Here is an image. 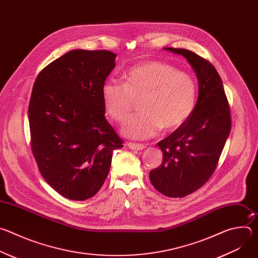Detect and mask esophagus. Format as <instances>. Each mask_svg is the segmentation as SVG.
Returning <instances> with one entry per match:
<instances>
[{
    "mask_svg": "<svg viewBox=\"0 0 258 258\" xmlns=\"http://www.w3.org/2000/svg\"><path fill=\"white\" fill-rule=\"evenodd\" d=\"M127 146L130 147L131 149H133V150H138V151L143 150V149L145 148V146H144L143 144H140V143H133V142H128V143H127Z\"/></svg>",
    "mask_w": 258,
    "mask_h": 258,
    "instance_id": "34e87169",
    "label": "esophagus"
}]
</instances>
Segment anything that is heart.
<instances>
[{
	"instance_id": "heart-1",
	"label": "heart",
	"mask_w": 258,
	"mask_h": 258,
	"mask_svg": "<svg viewBox=\"0 0 258 258\" xmlns=\"http://www.w3.org/2000/svg\"><path fill=\"white\" fill-rule=\"evenodd\" d=\"M123 85L107 81L102 87L103 105L108 115L123 122L140 101L142 113L131 117L123 134L132 139L146 140L161 128L173 132L193 114L197 101L194 79L169 63L150 60L131 67L122 76Z\"/></svg>"
}]
</instances>
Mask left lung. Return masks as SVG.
Wrapping results in <instances>:
<instances>
[{
	"label": "left lung",
	"mask_w": 258,
	"mask_h": 258,
	"mask_svg": "<svg viewBox=\"0 0 258 258\" xmlns=\"http://www.w3.org/2000/svg\"><path fill=\"white\" fill-rule=\"evenodd\" d=\"M164 49L185 57L199 81L193 114L157 144L163 160L149 173L158 192L181 198L200 189L213 174L231 132V110L222 79L208 60L186 49Z\"/></svg>",
	"instance_id": "left-lung-1"
}]
</instances>
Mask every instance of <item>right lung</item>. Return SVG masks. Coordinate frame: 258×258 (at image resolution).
I'll list each match as a JSON object with an SVG mask.
<instances>
[{"instance_id": "add662e5", "label": "right lung", "mask_w": 258, "mask_h": 258, "mask_svg": "<svg viewBox=\"0 0 258 258\" xmlns=\"http://www.w3.org/2000/svg\"><path fill=\"white\" fill-rule=\"evenodd\" d=\"M106 50H72L36 77L28 105L30 146L49 185L70 200L101 189L123 141L105 118L102 87L115 66Z\"/></svg>"}]
</instances>
